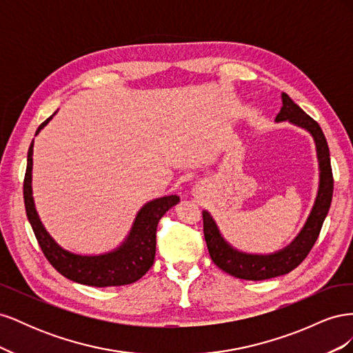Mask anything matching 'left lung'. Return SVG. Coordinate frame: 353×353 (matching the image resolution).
Wrapping results in <instances>:
<instances>
[{
	"label": "left lung",
	"instance_id": "1",
	"mask_svg": "<svg viewBox=\"0 0 353 353\" xmlns=\"http://www.w3.org/2000/svg\"><path fill=\"white\" fill-rule=\"evenodd\" d=\"M281 101L283 108L276 114L275 122L287 121L288 123L302 128L311 134L315 143L319 170L316 197L311 213L297 236L285 248L272 253H248L236 249L223 239L210 212L203 210V232H205V240L213 263L222 271L241 280H270L274 276L288 274L297 265H301L319 236L331 205V197H333V172H331L330 150L323 130L285 92H281Z\"/></svg>",
	"mask_w": 353,
	"mask_h": 353
}]
</instances>
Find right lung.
Masks as SVG:
<instances>
[{
  "label": "right lung",
  "instance_id": "1",
  "mask_svg": "<svg viewBox=\"0 0 353 353\" xmlns=\"http://www.w3.org/2000/svg\"><path fill=\"white\" fill-rule=\"evenodd\" d=\"M57 112L39 125L35 135L44 130ZM32 156H34V141L30 143L28 150V166L23 183L25 208L30 227L48 262L66 279L85 285H126L140 280L154 262L157 223L170 208L178 205L179 197L170 194L147 201L137 212L131 230L117 248L99 254L74 253L63 248L51 237L38 215L34 191H32V168H34Z\"/></svg>",
  "mask_w": 353,
  "mask_h": 353
}]
</instances>
